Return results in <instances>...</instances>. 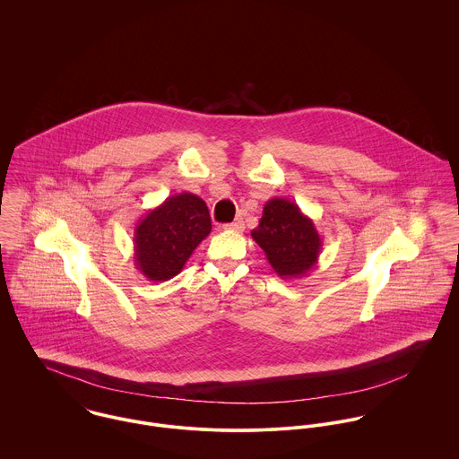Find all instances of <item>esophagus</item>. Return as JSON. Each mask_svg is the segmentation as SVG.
<instances>
[{"mask_svg":"<svg viewBox=\"0 0 459 459\" xmlns=\"http://www.w3.org/2000/svg\"><path fill=\"white\" fill-rule=\"evenodd\" d=\"M244 221L242 219H237V221H233L231 224H226L224 226V230H230V231H244Z\"/></svg>","mask_w":459,"mask_h":459,"instance_id":"34e87169","label":"esophagus"}]
</instances>
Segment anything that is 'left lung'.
<instances>
[{"label": "left lung", "mask_w": 459, "mask_h": 459, "mask_svg": "<svg viewBox=\"0 0 459 459\" xmlns=\"http://www.w3.org/2000/svg\"><path fill=\"white\" fill-rule=\"evenodd\" d=\"M281 277H306L318 263L324 240L313 222L297 203L272 197L263 206L260 226L251 231Z\"/></svg>", "instance_id": "obj_1"}]
</instances>
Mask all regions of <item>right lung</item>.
<instances>
[{"label": "right lung", "mask_w": 459, "mask_h": 459, "mask_svg": "<svg viewBox=\"0 0 459 459\" xmlns=\"http://www.w3.org/2000/svg\"><path fill=\"white\" fill-rule=\"evenodd\" d=\"M208 206L193 193L166 197L134 228V264L152 282L169 281L210 235Z\"/></svg>", "instance_id": "right-lung-1"}]
</instances>
